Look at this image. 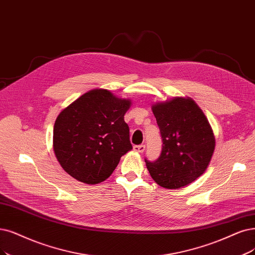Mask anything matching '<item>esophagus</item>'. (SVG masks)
Listing matches in <instances>:
<instances>
[{
  "label": "esophagus",
  "instance_id": "34e87169",
  "mask_svg": "<svg viewBox=\"0 0 255 255\" xmlns=\"http://www.w3.org/2000/svg\"><path fill=\"white\" fill-rule=\"evenodd\" d=\"M145 145H135V146H133V150L134 151H136V152H139V153H142V152H144L145 151Z\"/></svg>",
  "mask_w": 255,
  "mask_h": 255
}]
</instances>
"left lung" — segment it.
<instances>
[{
  "mask_svg": "<svg viewBox=\"0 0 255 255\" xmlns=\"http://www.w3.org/2000/svg\"><path fill=\"white\" fill-rule=\"evenodd\" d=\"M152 111L163 148L156 161L145 158L150 175L167 189L191 184L205 172L214 152L215 137L208 120L190 98L155 103Z\"/></svg>",
  "mask_w": 255,
  "mask_h": 255,
  "instance_id": "1",
  "label": "left lung"
}]
</instances>
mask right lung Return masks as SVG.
<instances>
[{"label": "right lung", "instance_id": "obj_1", "mask_svg": "<svg viewBox=\"0 0 255 255\" xmlns=\"http://www.w3.org/2000/svg\"><path fill=\"white\" fill-rule=\"evenodd\" d=\"M131 101L93 89L63 109L53 127V151L69 175L94 185L108 178L132 149L124 116Z\"/></svg>", "mask_w": 255, "mask_h": 255}]
</instances>
